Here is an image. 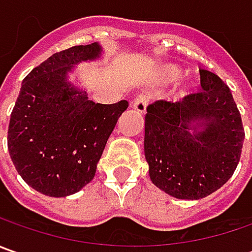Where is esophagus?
<instances>
[{"label": "esophagus", "instance_id": "esophagus-1", "mask_svg": "<svg viewBox=\"0 0 252 252\" xmlns=\"http://www.w3.org/2000/svg\"><path fill=\"white\" fill-rule=\"evenodd\" d=\"M147 105H149V96H146V95H139L133 102V108L139 113H146Z\"/></svg>", "mask_w": 252, "mask_h": 252}]
</instances>
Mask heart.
Masks as SVG:
<instances>
[{"mask_svg": "<svg viewBox=\"0 0 252 252\" xmlns=\"http://www.w3.org/2000/svg\"><path fill=\"white\" fill-rule=\"evenodd\" d=\"M162 74H164V77H165L167 81H177V80H179L182 77L184 73H182V70L178 68L177 65H165L162 68Z\"/></svg>", "mask_w": 252, "mask_h": 252, "instance_id": "heart-1", "label": "heart"}]
</instances>
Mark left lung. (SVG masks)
Listing matches in <instances>:
<instances>
[{
    "mask_svg": "<svg viewBox=\"0 0 252 252\" xmlns=\"http://www.w3.org/2000/svg\"><path fill=\"white\" fill-rule=\"evenodd\" d=\"M203 91L179 102L147 106L144 156L151 182L178 199H200L227 182L237 168L244 127L221 78L199 70Z\"/></svg>",
    "mask_w": 252,
    "mask_h": 252,
    "instance_id": "8db88e82",
    "label": "left lung"
}]
</instances>
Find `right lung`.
Returning a JSON list of instances; mask_svg holds the SVG:
<instances>
[{
	"mask_svg": "<svg viewBox=\"0 0 252 252\" xmlns=\"http://www.w3.org/2000/svg\"><path fill=\"white\" fill-rule=\"evenodd\" d=\"M98 43L54 53L25 77L8 126V151L28 185L47 196L90 184L106 141L129 102L103 105L67 81L74 65L95 60Z\"/></svg>",
	"mask_w": 252,
	"mask_h": 252,
	"instance_id": "add662e5",
	"label": "right lung"
}]
</instances>
